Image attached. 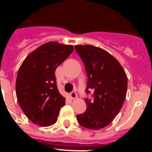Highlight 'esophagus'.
Returning a JSON list of instances; mask_svg holds the SVG:
<instances>
[{"label":"esophagus","mask_w":152,"mask_h":152,"mask_svg":"<svg viewBox=\"0 0 152 152\" xmlns=\"http://www.w3.org/2000/svg\"><path fill=\"white\" fill-rule=\"evenodd\" d=\"M70 97L72 98V100H74V99H75V98L77 97V94H76L75 92H72L71 94H70Z\"/></svg>","instance_id":"34e87169"}]
</instances>
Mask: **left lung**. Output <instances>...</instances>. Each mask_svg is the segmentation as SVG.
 Segmentation results:
<instances>
[{
    "instance_id": "obj_1",
    "label": "left lung",
    "mask_w": 152,
    "mask_h": 152,
    "mask_svg": "<svg viewBox=\"0 0 152 152\" xmlns=\"http://www.w3.org/2000/svg\"><path fill=\"white\" fill-rule=\"evenodd\" d=\"M75 49L88 75L86 92L94 91V100L85 99L87 110L76 117L84 128L100 129L121 110L127 92V76L119 61L107 51L91 45H75Z\"/></svg>"
}]
</instances>
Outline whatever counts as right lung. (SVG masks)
Masks as SVG:
<instances>
[{"instance_id": "obj_1", "label": "right lung", "mask_w": 152, "mask_h": 152, "mask_svg": "<svg viewBox=\"0 0 152 152\" xmlns=\"http://www.w3.org/2000/svg\"><path fill=\"white\" fill-rule=\"evenodd\" d=\"M73 50L72 45L49 42L31 52L19 68L17 101L34 124L49 126L57 121L65 98L58 92L55 72Z\"/></svg>"}]
</instances>
